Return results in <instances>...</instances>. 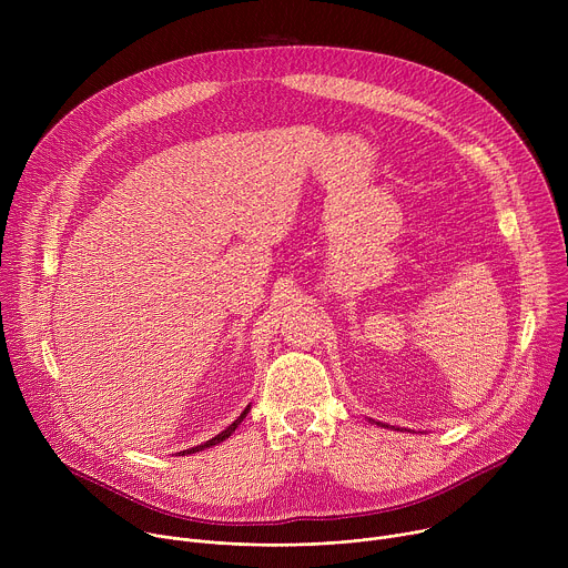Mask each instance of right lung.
I'll return each instance as SVG.
<instances>
[{
	"label": "right lung",
	"instance_id": "1",
	"mask_svg": "<svg viewBox=\"0 0 568 568\" xmlns=\"http://www.w3.org/2000/svg\"><path fill=\"white\" fill-rule=\"evenodd\" d=\"M247 414H250V407H247V409H245V412H242V414H240V418H237V420H233V423H231V425H229V427H226V429H224V432H222V434H217V436H215V438H211V440H206V443H204V445H197V447H191V449H186V452H182V454H195V452H202V449H206V447H211V445H217V443H222V440H226V438H229V436H231V434H233V432H235V427H237V425H240V423H242V420H245V418H247Z\"/></svg>",
	"mask_w": 568,
	"mask_h": 568
}]
</instances>
